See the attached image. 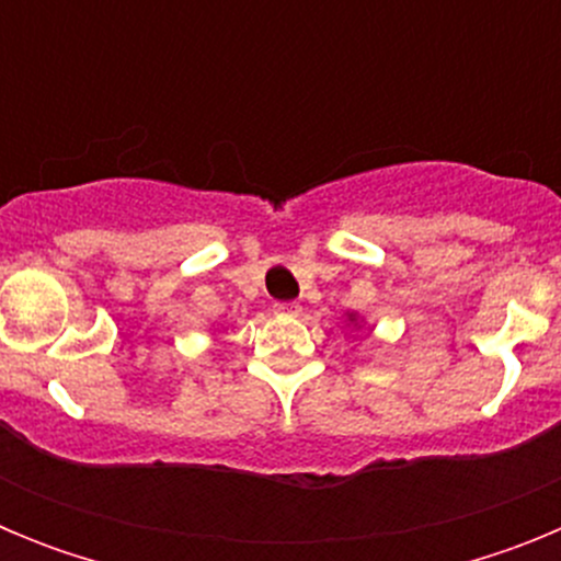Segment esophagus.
Wrapping results in <instances>:
<instances>
[{
    "label": "esophagus",
    "mask_w": 561,
    "mask_h": 561,
    "mask_svg": "<svg viewBox=\"0 0 561 561\" xmlns=\"http://www.w3.org/2000/svg\"><path fill=\"white\" fill-rule=\"evenodd\" d=\"M272 309H275V314H286V317L300 314V304H295V300H289V304H275Z\"/></svg>",
    "instance_id": "1"
}]
</instances>
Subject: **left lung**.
I'll return each instance as SVG.
<instances>
[{"mask_svg": "<svg viewBox=\"0 0 561 561\" xmlns=\"http://www.w3.org/2000/svg\"><path fill=\"white\" fill-rule=\"evenodd\" d=\"M351 320H354V317H351Z\"/></svg>", "mask_w": 561, "mask_h": 561, "instance_id": "1", "label": "left lung"}]
</instances>
